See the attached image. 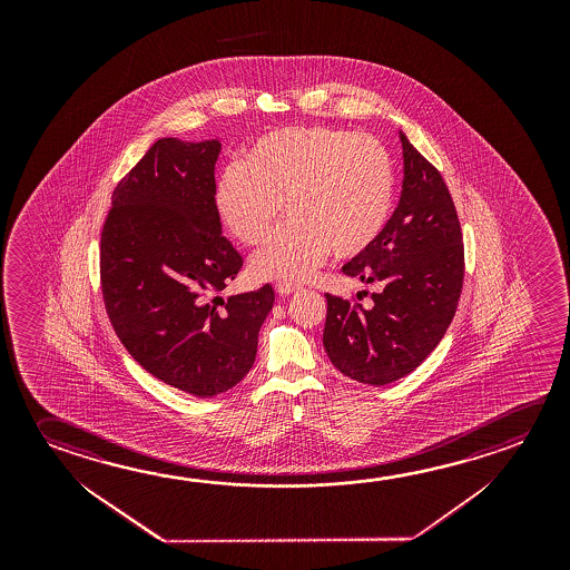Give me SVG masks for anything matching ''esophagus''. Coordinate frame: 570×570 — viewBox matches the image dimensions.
I'll use <instances>...</instances> for the list:
<instances>
[{
	"label": "esophagus",
	"mask_w": 570,
	"mask_h": 570,
	"mask_svg": "<svg viewBox=\"0 0 570 570\" xmlns=\"http://www.w3.org/2000/svg\"><path fill=\"white\" fill-rule=\"evenodd\" d=\"M302 289V286L298 284H289V282H276V292L281 294V296H289L292 292H298Z\"/></svg>",
	"instance_id": "esophagus-1"
}]
</instances>
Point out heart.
<instances>
[{"mask_svg":"<svg viewBox=\"0 0 570 570\" xmlns=\"http://www.w3.org/2000/svg\"><path fill=\"white\" fill-rule=\"evenodd\" d=\"M395 200V165L382 140L336 127H286L256 140L246 163L216 183V208L244 244L258 278L302 282L327 261L364 254L382 236Z\"/></svg>","mask_w":570,"mask_h":570,"instance_id":"1","label":"heart"}]
</instances>
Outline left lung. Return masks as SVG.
<instances>
[{"label":"left lung","instance_id":"1","mask_svg":"<svg viewBox=\"0 0 570 570\" xmlns=\"http://www.w3.org/2000/svg\"><path fill=\"white\" fill-rule=\"evenodd\" d=\"M403 190L382 236L344 264L345 276L380 284L374 304L326 294L324 347L342 374L385 385L411 374L445 336L465 276L458 208L438 168L400 132Z\"/></svg>","mask_w":570,"mask_h":570}]
</instances>
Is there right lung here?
<instances>
[{
  "instance_id": "right-lung-1",
  "label": "right lung",
  "mask_w": 570,
  "mask_h": 570,
  "mask_svg": "<svg viewBox=\"0 0 570 570\" xmlns=\"http://www.w3.org/2000/svg\"><path fill=\"white\" fill-rule=\"evenodd\" d=\"M218 155V140H157L112 190L99 246L115 334L149 374L196 397L250 372L274 306L271 284L218 296L244 264L220 234Z\"/></svg>"
}]
</instances>
